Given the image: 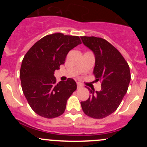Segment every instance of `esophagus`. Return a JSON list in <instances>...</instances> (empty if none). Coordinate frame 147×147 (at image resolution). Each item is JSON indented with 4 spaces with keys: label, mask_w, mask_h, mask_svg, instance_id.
<instances>
[{
    "label": "esophagus",
    "mask_w": 147,
    "mask_h": 147,
    "mask_svg": "<svg viewBox=\"0 0 147 147\" xmlns=\"http://www.w3.org/2000/svg\"><path fill=\"white\" fill-rule=\"evenodd\" d=\"M82 84H80V83L77 82V88H82Z\"/></svg>",
    "instance_id": "1"
}]
</instances>
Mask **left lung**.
Returning a JSON list of instances; mask_svg holds the SVG:
<instances>
[{
	"label": "left lung",
	"mask_w": 147,
	"mask_h": 147,
	"mask_svg": "<svg viewBox=\"0 0 147 147\" xmlns=\"http://www.w3.org/2000/svg\"><path fill=\"white\" fill-rule=\"evenodd\" d=\"M95 56L93 74L102 82L100 91L90 90L89 98L81 102L83 112L93 119H103L115 112L128 89L131 76L127 62L117 49L105 39L81 37Z\"/></svg>",
	"instance_id": "obj_1"
}]
</instances>
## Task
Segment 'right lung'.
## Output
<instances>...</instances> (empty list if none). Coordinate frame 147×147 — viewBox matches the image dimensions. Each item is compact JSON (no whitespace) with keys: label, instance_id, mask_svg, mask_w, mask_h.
I'll return each instance as SVG.
<instances>
[{"label":"right lung","instance_id":"right-lung-1","mask_svg":"<svg viewBox=\"0 0 147 147\" xmlns=\"http://www.w3.org/2000/svg\"><path fill=\"white\" fill-rule=\"evenodd\" d=\"M81 43L78 36L55 33L40 39L24 56L20 71L22 90L40 116L53 119L64 113L76 83L69 78L57 84L54 71L64 64L69 51Z\"/></svg>","mask_w":147,"mask_h":147}]
</instances>
